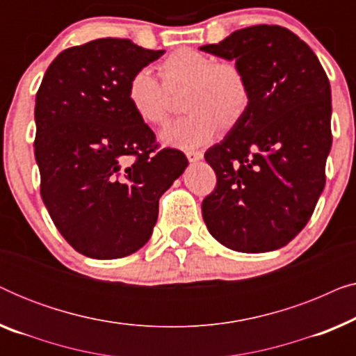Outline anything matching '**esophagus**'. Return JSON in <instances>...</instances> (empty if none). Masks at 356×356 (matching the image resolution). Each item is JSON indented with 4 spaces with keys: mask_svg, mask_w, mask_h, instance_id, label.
I'll list each match as a JSON object with an SVG mask.
<instances>
[{
    "mask_svg": "<svg viewBox=\"0 0 356 356\" xmlns=\"http://www.w3.org/2000/svg\"><path fill=\"white\" fill-rule=\"evenodd\" d=\"M186 157L189 162H199V160H202L204 154L201 152V150H186Z\"/></svg>",
    "mask_w": 356,
    "mask_h": 356,
    "instance_id": "obj_1",
    "label": "esophagus"
}]
</instances>
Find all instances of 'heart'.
Segmentation results:
<instances>
[{
    "label": "heart",
    "instance_id": "obj_1",
    "mask_svg": "<svg viewBox=\"0 0 356 356\" xmlns=\"http://www.w3.org/2000/svg\"><path fill=\"white\" fill-rule=\"evenodd\" d=\"M160 82L150 70L129 77L126 99L136 116L149 126H163L170 118L168 92L184 89L181 104L188 111L162 133L165 144L194 147L227 131L245 118L251 104V87L235 63H216L206 53L181 48L159 65Z\"/></svg>",
    "mask_w": 356,
    "mask_h": 356
}]
</instances>
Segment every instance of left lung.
<instances>
[{
  "mask_svg": "<svg viewBox=\"0 0 356 356\" xmlns=\"http://www.w3.org/2000/svg\"><path fill=\"white\" fill-rule=\"evenodd\" d=\"M202 51L235 60L251 87L245 118L204 154L217 186L204 222L223 246L274 251L313 216L332 145L330 84L314 51L289 29L252 26Z\"/></svg>",
  "mask_w": 356,
  "mask_h": 356,
  "instance_id": "left-lung-1",
  "label": "left lung"
}]
</instances>
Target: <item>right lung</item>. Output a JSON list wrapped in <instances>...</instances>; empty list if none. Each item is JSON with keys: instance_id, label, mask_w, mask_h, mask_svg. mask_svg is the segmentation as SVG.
I'll use <instances>...</instances> for the list:
<instances>
[{"instance_id": "1", "label": "right lung", "mask_w": 356, "mask_h": 356, "mask_svg": "<svg viewBox=\"0 0 356 356\" xmlns=\"http://www.w3.org/2000/svg\"><path fill=\"white\" fill-rule=\"evenodd\" d=\"M163 53L97 38L61 51L43 76L33 143L40 194L81 254L116 259L143 248L160 196L188 167L181 150L157 149L126 99L129 77Z\"/></svg>"}]
</instances>
